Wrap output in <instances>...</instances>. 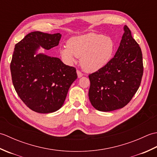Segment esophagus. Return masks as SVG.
<instances>
[{"label":"esophagus","instance_id":"1","mask_svg":"<svg viewBox=\"0 0 157 157\" xmlns=\"http://www.w3.org/2000/svg\"><path fill=\"white\" fill-rule=\"evenodd\" d=\"M77 73H78V78H81V77L83 75V73L79 71V70H77Z\"/></svg>","mask_w":157,"mask_h":157}]
</instances>
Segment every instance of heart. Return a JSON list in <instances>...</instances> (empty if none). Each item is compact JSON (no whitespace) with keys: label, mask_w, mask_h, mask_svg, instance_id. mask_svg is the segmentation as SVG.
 <instances>
[{"label":"heart","mask_w":157,"mask_h":157,"mask_svg":"<svg viewBox=\"0 0 157 157\" xmlns=\"http://www.w3.org/2000/svg\"><path fill=\"white\" fill-rule=\"evenodd\" d=\"M114 51L115 42L111 38L89 33L71 38L67 46L60 49V55L67 63L80 58L82 67L87 72H94L107 64Z\"/></svg>","instance_id":"b5f03b06"}]
</instances>
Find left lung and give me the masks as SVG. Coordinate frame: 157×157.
I'll return each mask as SVG.
<instances>
[{"mask_svg": "<svg viewBox=\"0 0 157 157\" xmlns=\"http://www.w3.org/2000/svg\"><path fill=\"white\" fill-rule=\"evenodd\" d=\"M123 30L114 57L104 67L88 75L90 101L100 111L124 107L140 86L144 71L141 48L128 26Z\"/></svg>", "mask_w": 157, "mask_h": 157, "instance_id": "8db88e82", "label": "left lung"}]
</instances>
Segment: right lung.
<instances>
[{
  "instance_id": "obj_1",
  "label": "right lung",
  "mask_w": 157,
  "mask_h": 157,
  "mask_svg": "<svg viewBox=\"0 0 157 157\" xmlns=\"http://www.w3.org/2000/svg\"><path fill=\"white\" fill-rule=\"evenodd\" d=\"M61 34L32 32L15 44L11 69L17 94L32 111L49 113L63 106L69 87L78 78L74 67L61 59L39 54L40 46L50 50L59 45Z\"/></svg>"
}]
</instances>
